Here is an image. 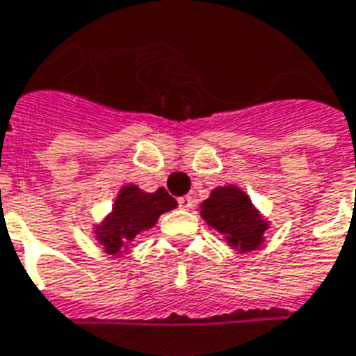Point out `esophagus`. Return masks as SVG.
<instances>
[{"instance_id": "esophagus-1", "label": "esophagus", "mask_w": 356, "mask_h": 356, "mask_svg": "<svg viewBox=\"0 0 356 356\" xmlns=\"http://www.w3.org/2000/svg\"><path fill=\"white\" fill-rule=\"evenodd\" d=\"M177 204H179V207H181V209H192V207H194V198H192V196H181V198L177 200Z\"/></svg>"}]
</instances>
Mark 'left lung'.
Returning <instances> with one entry per match:
<instances>
[{
  "label": "left lung",
  "instance_id": "obj_1",
  "mask_svg": "<svg viewBox=\"0 0 356 356\" xmlns=\"http://www.w3.org/2000/svg\"><path fill=\"white\" fill-rule=\"evenodd\" d=\"M202 217L207 225L222 234L230 247L252 251L262 245L268 222L251 204V198L238 186H218L202 204Z\"/></svg>",
  "mask_w": 356,
  "mask_h": 356
}]
</instances>
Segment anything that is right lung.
I'll use <instances>...</instances> for the list:
<instances>
[{
    "label": "right lung",
    "mask_w": 356,
    "mask_h": 356,
    "mask_svg": "<svg viewBox=\"0 0 356 356\" xmlns=\"http://www.w3.org/2000/svg\"><path fill=\"white\" fill-rule=\"evenodd\" d=\"M173 207H177V202L164 188L149 194L136 185H126L118 192L113 211L96 226V238L109 254H117L122 247L128 249V243L141 232L156 225L162 213L171 211Z\"/></svg>",
    "instance_id": "obj_1"
}]
</instances>
